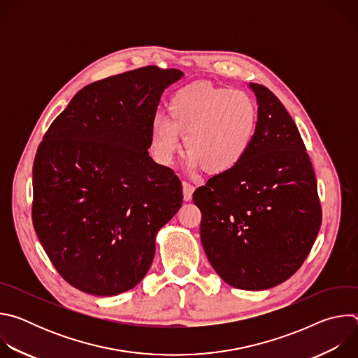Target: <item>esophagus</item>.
<instances>
[{
	"mask_svg": "<svg viewBox=\"0 0 358 358\" xmlns=\"http://www.w3.org/2000/svg\"><path fill=\"white\" fill-rule=\"evenodd\" d=\"M194 189H195V187L189 181H187V180L182 181V191H184V199L185 201H189L192 198Z\"/></svg>",
	"mask_w": 358,
	"mask_h": 358,
	"instance_id": "1",
	"label": "esophagus"
}]
</instances>
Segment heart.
Instances as JSON below:
<instances>
[{
	"instance_id": "b5f03b06",
	"label": "heart",
	"mask_w": 358,
	"mask_h": 358,
	"mask_svg": "<svg viewBox=\"0 0 358 358\" xmlns=\"http://www.w3.org/2000/svg\"><path fill=\"white\" fill-rule=\"evenodd\" d=\"M258 123V108L243 90L191 83L170 99L169 117L156 116L151 144L162 163H170L184 137L194 166L220 174L238 166L248 152Z\"/></svg>"
}]
</instances>
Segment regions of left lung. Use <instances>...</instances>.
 <instances>
[{"mask_svg":"<svg viewBox=\"0 0 358 358\" xmlns=\"http://www.w3.org/2000/svg\"><path fill=\"white\" fill-rule=\"evenodd\" d=\"M253 141L232 170L198 187L201 242L231 286L265 290L289 279L308 258L322 225L310 157L296 123L264 85Z\"/></svg>","mask_w":358,"mask_h":358,"instance_id":"1","label":"left lung"}]
</instances>
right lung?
Listing matches in <instances>:
<instances>
[{
	"label": "right lung",
	"instance_id": "right-lung-1",
	"mask_svg": "<svg viewBox=\"0 0 358 358\" xmlns=\"http://www.w3.org/2000/svg\"><path fill=\"white\" fill-rule=\"evenodd\" d=\"M181 76L150 65L85 86L36 150L35 232L58 273L85 293L134 287L157 231L181 207L180 178L147 150L160 97Z\"/></svg>",
	"mask_w": 358,
	"mask_h": 358
}]
</instances>
